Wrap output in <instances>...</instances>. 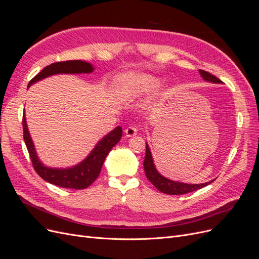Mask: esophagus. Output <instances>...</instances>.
Returning a JSON list of instances; mask_svg holds the SVG:
<instances>
[{
	"label": "esophagus",
	"mask_w": 259,
	"mask_h": 259,
	"mask_svg": "<svg viewBox=\"0 0 259 259\" xmlns=\"http://www.w3.org/2000/svg\"><path fill=\"white\" fill-rule=\"evenodd\" d=\"M125 135L126 137H133L137 135V128L134 126H130L126 130H125Z\"/></svg>",
	"instance_id": "esophagus-1"
}]
</instances>
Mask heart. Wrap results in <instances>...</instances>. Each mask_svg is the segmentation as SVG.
<instances>
[{
	"label": "heart",
	"mask_w": 259,
	"mask_h": 259,
	"mask_svg": "<svg viewBox=\"0 0 259 259\" xmlns=\"http://www.w3.org/2000/svg\"><path fill=\"white\" fill-rule=\"evenodd\" d=\"M160 80L146 73H128L119 81L117 94L123 100H136L149 95L159 88Z\"/></svg>",
	"instance_id": "1"
}]
</instances>
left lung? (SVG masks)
<instances>
[{"label":"left lung","instance_id":"left-lung-1","mask_svg":"<svg viewBox=\"0 0 259 259\" xmlns=\"http://www.w3.org/2000/svg\"><path fill=\"white\" fill-rule=\"evenodd\" d=\"M199 72L201 76L203 77V80H205L206 82L210 83H222V81L217 79V77L213 74H210L209 72L204 71V70H199ZM144 168H145V173L147 178L150 182L156 189L159 191L166 193V194H171V195H178V194H185V193H189L192 191H195L198 189H201V188L205 187L209 184L214 182L213 180H209L208 183L204 184H186V183H180V182H175V180H170L166 177H164L161 175L158 169H156L152 154L150 151V148H149L148 144L146 143V156H145V161H144Z\"/></svg>","mask_w":259,"mask_h":259}]
</instances>
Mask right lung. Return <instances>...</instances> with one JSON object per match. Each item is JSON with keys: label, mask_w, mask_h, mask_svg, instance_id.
I'll return each mask as SVG.
<instances>
[{"label": "right lung", "mask_w": 259, "mask_h": 259, "mask_svg": "<svg viewBox=\"0 0 259 259\" xmlns=\"http://www.w3.org/2000/svg\"><path fill=\"white\" fill-rule=\"evenodd\" d=\"M94 71V67L90 62L82 60H68L54 62V64L45 67L42 71L36 74L28 84V88L31 85L41 81L45 77H49L55 74H80V73H91ZM22 127H23V139L30 154L31 162L36 173L42 177L45 182L53 184L55 186L62 188H70V189H85L91 186L100 174L101 167L107 158L108 153L111 149L120 142L122 137L121 126H116L113 131L108 133L106 136L101 138L93 149L91 153L86 158L76 164L74 166L67 168L49 167L44 165L38 159L35 151V147L30 136L28 125L26 121V114L22 115Z\"/></svg>", "instance_id": "add662e5"}]
</instances>
